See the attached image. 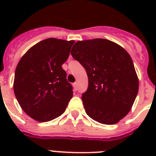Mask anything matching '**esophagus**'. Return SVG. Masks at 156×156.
<instances>
[{"label":"esophagus","mask_w":156,"mask_h":156,"mask_svg":"<svg viewBox=\"0 0 156 156\" xmlns=\"http://www.w3.org/2000/svg\"><path fill=\"white\" fill-rule=\"evenodd\" d=\"M73 87L75 88L76 90H78V83H73Z\"/></svg>","instance_id":"1"}]
</instances>
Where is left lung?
Listing matches in <instances>:
<instances>
[{"label":"left lung","mask_w":156,"mask_h":156,"mask_svg":"<svg viewBox=\"0 0 156 156\" xmlns=\"http://www.w3.org/2000/svg\"><path fill=\"white\" fill-rule=\"evenodd\" d=\"M71 55L87 74V90L82 95L87 114L101 124L117 123L130 111L138 95V76L130 56L104 39L78 41Z\"/></svg>","instance_id":"1"}]
</instances>
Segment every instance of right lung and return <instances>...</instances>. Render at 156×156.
Segmentation results:
<instances>
[{
    "mask_svg": "<svg viewBox=\"0 0 156 156\" xmlns=\"http://www.w3.org/2000/svg\"><path fill=\"white\" fill-rule=\"evenodd\" d=\"M74 41L49 38L30 48L18 62L13 90L23 110L40 122L52 121L66 111L73 96L62 65Z\"/></svg>",
    "mask_w": 156,
    "mask_h": 156,
    "instance_id": "1",
    "label": "right lung"
}]
</instances>
